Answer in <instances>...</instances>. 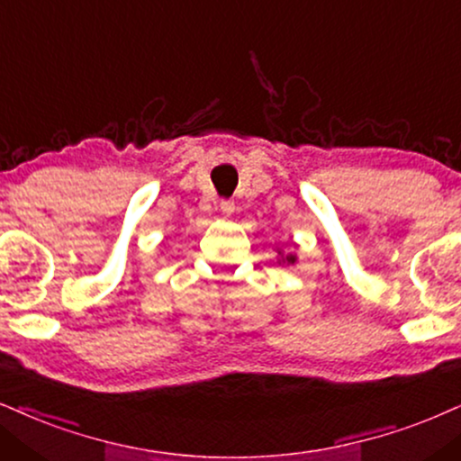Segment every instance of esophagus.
I'll list each match as a JSON object with an SVG mask.
<instances>
[{"mask_svg": "<svg viewBox=\"0 0 461 461\" xmlns=\"http://www.w3.org/2000/svg\"><path fill=\"white\" fill-rule=\"evenodd\" d=\"M234 208H236L234 200H221L219 202V211L223 214H231V212H234Z\"/></svg>", "mask_w": 461, "mask_h": 461, "instance_id": "34e87169", "label": "esophagus"}]
</instances>
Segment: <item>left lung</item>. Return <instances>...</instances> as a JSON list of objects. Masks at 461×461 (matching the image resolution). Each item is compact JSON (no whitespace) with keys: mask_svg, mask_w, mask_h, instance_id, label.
Segmentation results:
<instances>
[{"mask_svg":"<svg viewBox=\"0 0 461 461\" xmlns=\"http://www.w3.org/2000/svg\"><path fill=\"white\" fill-rule=\"evenodd\" d=\"M287 261H289V264H294V261H295V258H294V255H289V258H287Z\"/></svg>","mask_w":461,"mask_h":461,"instance_id":"8db88e82","label":"left lung"}]
</instances>
